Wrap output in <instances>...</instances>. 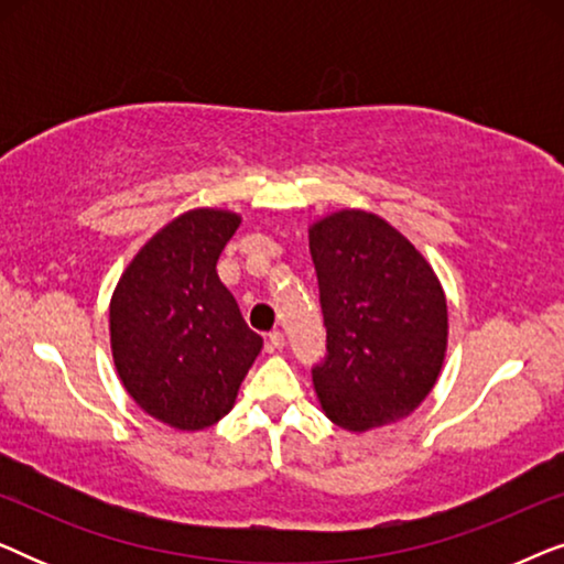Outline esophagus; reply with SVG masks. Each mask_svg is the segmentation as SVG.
Instances as JSON below:
<instances>
[{"instance_id":"esophagus-1","label":"esophagus","mask_w":564,"mask_h":564,"mask_svg":"<svg viewBox=\"0 0 564 564\" xmlns=\"http://www.w3.org/2000/svg\"><path fill=\"white\" fill-rule=\"evenodd\" d=\"M267 344H269V349H272V351L282 349V346H284V334H282V330H272V334L267 336Z\"/></svg>"}]
</instances>
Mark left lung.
<instances>
[{
	"label": "left lung",
	"instance_id": "1",
	"mask_svg": "<svg viewBox=\"0 0 564 564\" xmlns=\"http://www.w3.org/2000/svg\"><path fill=\"white\" fill-rule=\"evenodd\" d=\"M326 357L313 367L323 411L349 431L403 419L434 388L446 297L434 269L390 223L341 210L311 228Z\"/></svg>",
	"mask_w": 564,
	"mask_h": 564
}]
</instances>
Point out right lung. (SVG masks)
Returning <instances> with one entry per match:
<instances>
[{
	"mask_svg": "<svg viewBox=\"0 0 564 564\" xmlns=\"http://www.w3.org/2000/svg\"><path fill=\"white\" fill-rule=\"evenodd\" d=\"M241 218L189 210L130 261L110 303V341L130 398L182 431L220 421L261 351L218 259Z\"/></svg>",
	"mask_w": 564,
	"mask_h": 564,
	"instance_id": "right-lung-1",
	"label": "right lung"
}]
</instances>
